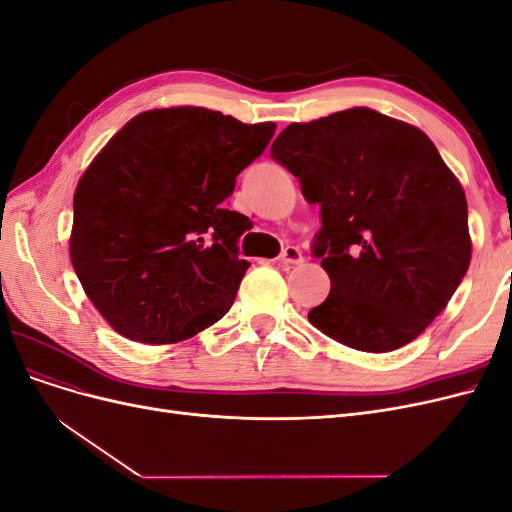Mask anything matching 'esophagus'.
Segmentation results:
<instances>
[{"label":"esophagus","mask_w":512,"mask_h":512,"mask_svg":"<svg viewBox=\"0 0 512 512\" xmlns=\"http://www.w3.org/2000/svg\"><path fill=\"white\" fill-rule=\"evenodd\" d=\"M280 262H282V265H301L303 252L299 250V247L288 245V247H284V252L280 254Z\"/></svg>","instance_id":"obj_1"}]
</instances>
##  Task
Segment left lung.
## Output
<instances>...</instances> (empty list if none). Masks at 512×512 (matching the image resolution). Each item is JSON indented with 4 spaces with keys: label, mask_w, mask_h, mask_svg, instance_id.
<instances>
[{
    "label": "left lung",
    "mask_w": 512,
    "mask_h": 512,
    "mask_svg": "<svg viewBox=\"0 0 512 512\" xmlns=\"http://www.w3.org/2000/svg\"><path fill=\"white\" fill-rule=\"evenodd\" d=\"M271 158L320 205L312 252L331 292L309 322L335 342L391 352L421 335L468 273L466 194L429 136L354 106L290 123Z\"/></svg>",
    "instance_id": "1"
}]
</instances>
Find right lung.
I'll list each match as a JSON object with an SVG mask.
<instances>
[{
    "instance_id": "1",
    "label": "right lung",
    "mask_w": 512,
    "mask_h": 512,
    "mask_svg": "<svg viewBox=\"0 0 512 512\" xmlns=\"http://www.w3.org/2000/svg\"><path fill=\"white\" fill-rule=\"evenodd\" d=\"M275 123L198 106L130 119L89 164L74 194L72 267L111 327L173 344L218 322L250 262V220L224 209L237 175L267 149Z\"/></svg>"
}]
</instances>
